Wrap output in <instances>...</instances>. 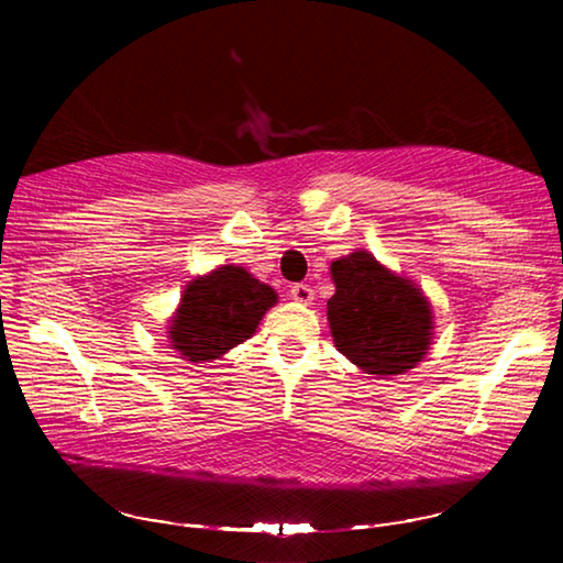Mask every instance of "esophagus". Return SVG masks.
<instances>
[{"label":"esophagus","instance_id":"obj_1","mask_svg":"<svg viewBox=\"0 0 563 563\" xmlns=\"http://www.w3.org/2000/svg\"><path fill=\"white\" fill-rule=\"evenodd\" d=\"M290 298L298 302H310L312 298H316V290H312L308 283H295V285H290Z\"/></svg>","mask_w":563,"mask_h":563}]
</instances>
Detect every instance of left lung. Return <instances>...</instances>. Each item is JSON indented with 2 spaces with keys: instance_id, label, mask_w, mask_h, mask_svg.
Wrapping results in <instances>:
<instances>
[{
  "instance_id": "8db88e82",
  "label": "left lung",
  "mask_w": 563,
  "mask_h": 563,
  "mask_svg": "<svg viewBox=\"0 0 563 563\" xmlns=\"http://www.w3.org/2000/svg\"><path fill=\"white\" fill-rule=\"evenodd\" d=\"M335 295L328 320L335 347L367 375H402L424 357L432 335L430 302L412 283L357 251L332 263Z\"/></svg>"
}]
</instances>
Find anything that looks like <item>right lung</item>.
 Wrapping results in <instances>:
<instances>
[{
  "mask_svg": "<svg viewBox=\"0 0 563 563\" xmlns=\"http://www.w3.org/2000/svg\"><path fill=\"white\" fill-rule=\"evenodd\" d=\"M278 295L238 265L194 280L170 322V345L190 362H208L241 345L258 328Z\"/></svg>",
  "mask_w": 563,
  "mask_h": 563,
  "instance_id": "1",
  "label": "right lung"
}]
</instances>
